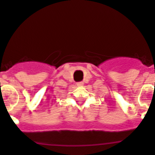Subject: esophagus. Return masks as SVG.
Listing matches in <instances>:
<instances>
[{"instance_id":"1","label":"esophagus","mask_w":155,"mask_h":155,"mask_svg":"<svg viewBox=\"0 0 155 155\" xmlns=\"http://www.w3.org/2000/svg\"><path fill=\"white\" fill-rule=\"evenodd\" d=\"M76 85L79 86V87H80V86L84 85V83H83V82H79V83H77V84H76Z\"/></svg>"}]
</instances>
